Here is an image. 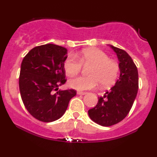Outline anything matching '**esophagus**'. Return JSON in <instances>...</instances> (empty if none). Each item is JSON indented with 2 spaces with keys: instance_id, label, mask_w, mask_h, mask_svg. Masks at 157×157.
Returning a JSON list of instances; mask_svg holds the SVG:
<instances>
[{
  "instance_id": "obj_1",
  "label": "esophagus",
  "mask_w": 157,
  "mask_h": 157,
  "mask_svg": "<svg viewBox=\"0 0 157 157\" xmlns=\"http://www.w3.org/2000/svg\"><path fill=\"white\" fill-rule=\"evenodd\" d=\"M77 94H79V95H85L86 94V92H83V91H78L77 92Z\"/></svg>"
}]
</instances>
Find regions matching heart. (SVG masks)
Returning <instances> with one entry per match:
<instances>
[{"mask_svg":"<svg viewBox=\"0 0 157 157\" xmlns=\"http://www.w3.org/2000/svg\"><path fill=\"white\" fill-rule=\"evenodd\" d=\"M75 55H68L63 62V68L69 77L77 75L84 66H92L89 71V77H77L68 81V86L79 91L94 88L97 83L107 88L115 83L120 72V66L102 50L88 48Z\"/></svg>","mask_w":157,"mask_h":157,"instance_id":"obj_1","label":"heart"}]
</instances>
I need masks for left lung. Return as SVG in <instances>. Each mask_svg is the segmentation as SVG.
Wrapping results in <instances>:
<instances>
[{"mask_svg": "<svg viewBox=\"0 0 157 157\" xmlns=\"http://www.w3.org/2000/svg\"><path fill=\"white\" fill-rule=\"evenodd\" d=\"M120 61V75L116 83L98 102L89 109V117L102 126H111L122 121L129 113L139 88L138 71L131 57L124 50L110 45Z\"/></svg>", "mask_w": 157, "mask_h": 157, "instance_id": "obj_1", "label": "left lung"}]
</instances>
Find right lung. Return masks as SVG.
Listing matches in <instances>:
<instances>
[{"instance_id": "obj_1", "label": "right lung", "mask_w": 157, "mask_h": 157, "mask_svg": "<svg viewBox=\"0 0 157 157\" xmlns=\"http://www.w3.org/2000/svg\"><path fill=\"white\" fill-rule=\"evenodd\" d=\"M66 57V48L48 44L32 48L21 63V99L27 111L40 121L50 122L60 119L76 95L74 89L58 90L66 81L63 68Z\"/></svg>"}]
</instances>
